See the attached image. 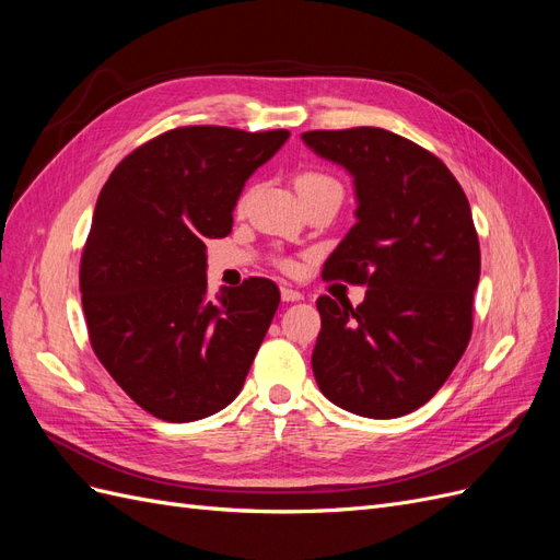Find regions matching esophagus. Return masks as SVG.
<instances>
[{"label": "esophagus", "instance_id": "esophagus-1", "mask_svg": "<svg viewBox=\"0 0 560 560\" xmlns=\"http://www.w3.org/2000/svg\"><path fill=\"white\" fill-rule=\"evenodd\" d=\"M280 296H282V301H287V303H294V301H301V299H303V294H301L299 290H292V287H282Z\"/></svg>", "mask_w": 560, "mask_h": 560}]
</instances>
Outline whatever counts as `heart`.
<instances>
[{
    "label": "heart",
    "mask_w": 560,
    "mask_h": 560,
    "mask_svg": "<svg viewBox=\"0 0 560 560\" xmlns=\"http://www.w3.org/2000/svg\"><path fill=\"white\" fill-rule=\"evenodd\" d=\"M327 186H336V189H341V184H338L331 175L319 173V171H306V173H301L296 177V189H299L301 196L319 191V189H327ZM284 266H290V264H284Z\"/></svg>",
    "instance_id": "1"
}]
</instances>
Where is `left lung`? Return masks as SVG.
<instances>
[{
	"instance_id": "obj_1",
	"label": "left lung",
	"mask_w": 560,
	"mask_h": 560,
	"mask_svg": "<svg viewBox=\"0 0 560 560\" xmlns=\"http://www.w3.org/2000/svg\"><path fill=\"white\" fill-rule=\"evenodd\" d=\"M301 138L346 167L358 196V224L322 276L366 284L358 308L317 299L315 381L350 413L406 416L436 395L471 336L481 252L467 196L434 154L389 130H311Z\"/></svg>"
}]
</instances>
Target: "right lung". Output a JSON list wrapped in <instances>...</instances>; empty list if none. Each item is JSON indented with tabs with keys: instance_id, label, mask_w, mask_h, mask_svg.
<instances>
[{
	"instance_id": "add662e5",
	"label": "right lung",
	"mask_w": 560,
	"mask_h": 560,
	"mask_svg": "<svg viewBox=\"0 0 560 560\" xmlns=\"http://www.w3.org/2000/svg\"><path fill=\"white\" fill-rule=\"evenodd\" d=\"M287 130H167L114 167L81 254V303L97 360L144 411L208 418L243 389L280 290L249 278L208 294L206 241L224 238L249 175Z\"/></svg>"
}]
</instances>
